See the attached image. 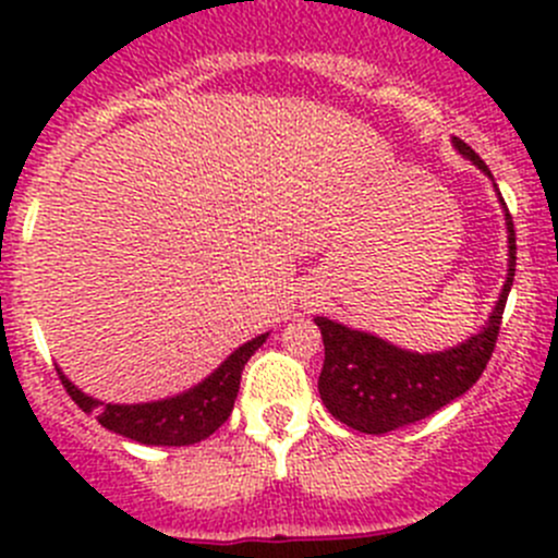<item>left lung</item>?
Returning a JSON list of instances; mask_svg holds the SVG:
<instances>
[{"instance_id": "8db88e82", "label": "left lung", "mask_w": 558, "mask_h": 558, "mask_svg": "<svg viewBox=\"0 0 558 558\" xmlns=\"http://www.w3.org/2000/svg\"><path fill=\"white\" fill-rule=\"evenodd\" d=\"M453 145L477 170L492 178L481 156L464 140L453 137ZM499 202L505 205L502 196ZM505 223H508L510 251L508 280L486 326L461 345L437 353H413L367 331L348 329L324 315L315 318L324 337V369H320L318 391L326 410L337 421L364 435H386L437 413L477 384L497 345L505 302L515 275V229L508 205H505Z\"/></svg>"}]
</instances>
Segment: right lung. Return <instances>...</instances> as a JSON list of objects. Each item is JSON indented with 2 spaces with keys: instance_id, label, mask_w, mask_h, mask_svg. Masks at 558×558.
Returning a JSON list of instances; mask_svg holds the SVG:
<instances>
[{
  "instance_id": "obj_1",
  "label": "right lung",
  "mask_w": 558,
  "mask_h": 558,
  "mask_svg": "<svg viewBox=\"0 0 558 558\" xmlns=\"http://www.w3.org/2000/svg\"><path fill=\"white\" fill-rule=\"evenodd\" d=\"M264 340H267V335L253 337L199 386L189 388L178 397L159 399V402L105 404L72 386L61 369L59 378L72 402L83 413H97V421L105 429L129 437L134 442H143V446H194V442L210 437L232 415L247 359L262 348Z\"/></svg>"
}]
</instances>
